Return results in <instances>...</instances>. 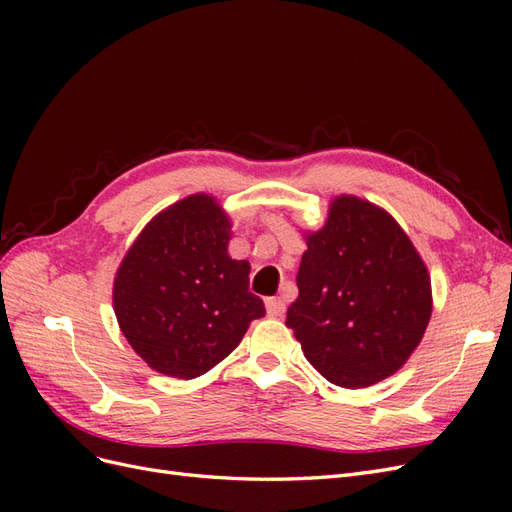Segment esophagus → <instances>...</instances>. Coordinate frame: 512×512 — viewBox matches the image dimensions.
Here are the masks:
<instances>
[{
	"label": "esophagus",
	"mask_w": 512,
	"mask_h": 512,
	"mask_svg": "<svg viewBox=\"0 0 512 512\" xmlns=\"http://www.w3.org/2000/svg\"><path fill=\"white\" fill-rule=\"evenodd\" d=\"M265 305H267V314L271 318H282L286 314V301L282 297H269Z\"/></svg>",
	"instance_id": "1"
}]
</instances>
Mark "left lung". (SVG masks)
I'll list each match as a JSON object with an SVG mask.
<instances>
[{"mask_svg": "<svg viewBox=\"0 0 512 512\" xmlns=\"http://www.w3.org/2000/svg\"><path fill=\"white\" fill-rule=\"evenodd\" d=\"M299 299L286 327L320 376L365 389L408 361L431 316L421 256L389 213L367 200H333L322 230L307 237Z\"/></svg>", "mask_w": 512, "mask_h": 512, "instance_id": "left-lung-1", "label": "left lung"}]
</instances>
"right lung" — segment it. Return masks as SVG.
I'll return each instance as SVG.
<instances>
[{"label": "right lung", "mask_w": 512, "mask_h": 512, "mask_svg": "<svg viewBox=\"0 0 512 512\" xmlns=\"http://www.w3.org/2000/svg\"><path fill=\"white\" fill-rule=\"evenodd\" d=\"M230 224L196 194L153 218L115 277V314L149 367L198 378L239 346L265 303L250 292V262L226 252Z\"/></svg>", "instance_id": "obj_1"}]
</instances>
